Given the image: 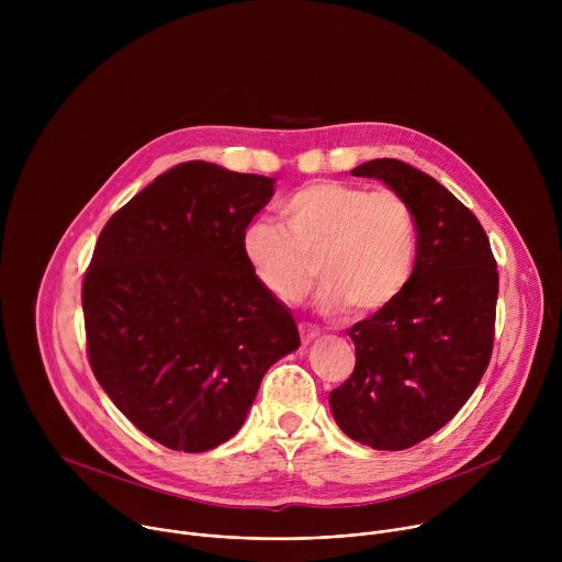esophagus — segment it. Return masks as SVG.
<instances>
[{
  "mask_svg": "<svg viewBox=\"0 0 562 562\" xmlns=\"http://www.w3.org/2000/svg\"><path fill=\"white\" fill-rule=\"evenodd\" d=\"M300 338H302V345H311L315 338H319V331L315 327H308V325H300Z\"/></svg>",
  "mask_w": 562,
  "mask_h": 562,
  "instance_id": "obj_1",
  "label": "esophagus"
}]
</instances>
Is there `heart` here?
<instances>
[{"label": "heart", "mask_w": 562, "mask_h": 562, "mask_svg": "<svg viewBox=\"0 0 562 562\" xmlns=\"http://www.w3.org/2000/svg\"><path fill=\"white\" fill-rule=\"evenodd\" d=\"M280 220H256L243 233V256L258 282L282 304H297L325 280L319 306L378 313L409 286L418 262L412 204L393 189L319 180L280 204Z\"/></svg>", "instance_id": "obj_1"}]
</instances>
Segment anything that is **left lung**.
Segmentation results:
<instances>
[{
	"mask_svg": "<svg viewBox=\"0 0 562 562\" xmlns=\"http://www.w3.org/2000/svg\"><path fill=\"white\" fill-rule=\"evenodd\" d=\"M403 193L418 224L405 293L349 329L351 378L329 393L356 442L400 451L442 429L483 378L494 347L498 271L477 217L431 176L382 157L351 171Z\"/></svg>",
	"mask_w": 562,
	"mask_h": 562,
	"instance_id": "left-lung-1",
	"label": "left lung"
}]
</instances>
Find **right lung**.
Instances as JSON below:
<instances>
[{
	"label": "right lung",
	"instance_id": "1",
	"mask_svg": "<svg viewBox=\"0 0 562 562\" xmlns=\"http://www.w3.org/2000/svg\"><path fill=\"white\" fill-rule=\"evenodd\" d=\"M276 180L184 162L102 228L85 276L91 369L148 438L200 453L245 425L269 367L300 347L254 276L243 233Z\"/></svg>",
	"mask_w": 562,
	"mask_h": 562
}]
</instances>
